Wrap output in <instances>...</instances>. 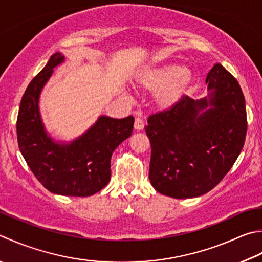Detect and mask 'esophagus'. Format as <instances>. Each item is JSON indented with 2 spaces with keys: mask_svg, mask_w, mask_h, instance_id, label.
<instances>
[{
  "mask_svg": "<svg viewBox=\"0 0 262 262\" xmlns=\"http://www.w3.org/2000/svg\"><path fill=\"white\" fill-rule=\"evenodd\" d=\"M134 128L136 130H142L143 128H144V121H143V119H141V118H136Z\"/></svg>",
  "mask_w": 262,
  "mask_h": 262,
  "instance_id": "obj_1",
  "label": "esophagus"
}]
</instances>
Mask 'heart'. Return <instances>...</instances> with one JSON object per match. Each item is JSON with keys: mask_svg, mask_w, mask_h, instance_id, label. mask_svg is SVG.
Listing matches in <instances>:
<instances>
[{"mask_svg": "<svg viewBox=\"0 0 262 262\" xmlns=\"http://www.w3.org/2000/svg\"><path fill=\"white\" fill-rule=\"evenodd\" d=\"M191 83V73L177 63L146 68L137 78L142 89L156 92V104L162 110H171L181 103Z\"/></svg>", "mask_w": 262, "mask_h": 262, "instance_id": "heart-1", "label": "heart"}]
</instances>
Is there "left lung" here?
Segmentation results:
<instances>
[{
  "instance_id": "8db88e82",
  "label": "left lung",
  "mask_w": 262,
  "mask_h": 262,
  "mask_svg": "<svg viewBox=\"0 0 262 262\" xmlns=\"http://www.w3.org/2000/svg\"><path fill=\"white\" fill-rule=\"evenodd\" d=\"M206 83L208 96H184L176 107L147 120L148 178L163 195L191 199L211 191L243 148L248 124L238 81L217 63Z\"/></svg>"
}]
</instances>
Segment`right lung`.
Returning a JSON list of instances; mask_svg holds the SVG:
<instances>
[{
    "instance_id": "1",
    "label": "right lung",
    "mask_w": 262,
    "mask_h": 262,
    "mask_svg": "<svg viewBox=\"0 0 262 262\" xmlns=\"http://www.w3.org/2000/svg\"><path fill=\"white\" fill-rule=\"evenodd\" d=\"M63 62V54L54 53L26 90L17 119L18 145L30 170L46 189L59 195L90 196L109 183L112 153L132 135L134 118L100 116L75 140L55 141L45 129L39 96L53 69Z\"/></svg>"
}]
</instances>
